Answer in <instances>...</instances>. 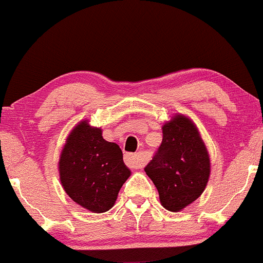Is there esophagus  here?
<instances>
[{
    "label": "esophagus",
    "instance_id": "1",
    "mask_svg": "<svg viewBox=\"0 0 263 263\" xmlns=\"http://www.w3.org/2000/svg\"><path fill=\"white\" fill-rule=\"evenodd\" d=\"M124 162H125L126 166L132 170H138V168H142L144 166V161H143L142 156L138 153H126L124 156Z\"/></svg>",
    "mask_w": 263,
    "mask_h": 263
}]
</instances>
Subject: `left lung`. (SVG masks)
Segmentation results:
<instances>
[{"instance_id": "left-lung-1", "label": "left lung", "mask_w": 263, "mask_h": 263, "mask_svg": "<svg viewBox=\"0 0 263 263\" xmlns=\"http://www.w3.org/2000/svg\"><path fill=\"white\" fill-rule=\"evenodd\" d=\"M144 171L170 212L183 209L202 194L209 180L210 159L190 119L177 115L163 126L161 145Z\"/></svg>"}]
</instances>
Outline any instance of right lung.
<instances>
[{
  "label": "right lung",
  "mask_w": 263,
  "mask_h": 263,
  "mask_svg": "<svg viewBox=\"0 0 263 263\" xmlns=\"http://www.w3.org/2000/svg\"><path fill=\"white\" fill-rule=\"evenodd\" d=\"M59 173L68 196L93 213L111 209L130 176L120 147L106 142L101 129L91 128L87 121L78 124L67 139Z\"/></svg>",
  "instance_id": "obj_1"
}]
</instances>
